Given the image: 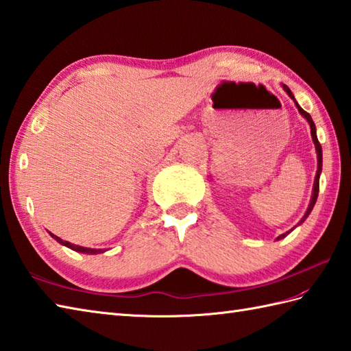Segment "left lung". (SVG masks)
Masks as SVG:
<instances>
[{"label": "left lung", "mask_w": 351, "mask_h": 351, "mask_svg": "<svg viewBox=\"0 0 351 351\" xmlns=\"http://www.w3.org/2000/svg\"><path fill=\"white\" fill-rule=\"evenodd\" d=\"M282 87H283V90L287 92V95L289 96L291 99H293L294 102H295V107H297V110H299V113L306 119L308 121V123H309V126H311V136H312V141H314V145H315V151H317V173H315V180H314V187H312V196H311V202H309V206H308V210H306V213H304V215L302 217V220L297 223V226L299 225H302V223L308 219V215L311 214V211H312V208H314V205H315V202H317V197H318V190H319V175H322V170H323V151H322V145H319V141H318V138H317V128H315V123H314V121H312V117H311V114L309 113H306V111H304L299 104H297V101L294 99V95L291 93V90L288 88V86H285V84H282ZM297 226H294L293 229H289L288 232H285V234H282V235H279L278 238H276V240H282V238H285L291 230H294Z\"/></svg>", "instance_id": "1"}]
</instances>
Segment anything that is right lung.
<instances>
[{"mask_svg": "<svg viewBox=\"0 0 351 351\" xmlns=\"http://www.w3.org/2000/svg\"><path fill=\"white\" fill-rule=\"evenodd\" d=\"M49 235H51L52 238H54V240H56L57 243H60L62 245H66V247H69V249L75 250V252H80V253H87V255H98V253H104V252L107 250V249H90V247H83V245L72 244V243H69V241H63L62 238H58L57 235L51 234V232H49Z\"/></svg>", "mask_w": 351, "mask_h": 351, "instance_id": "1", "label": "right lung"}]
</instances>
